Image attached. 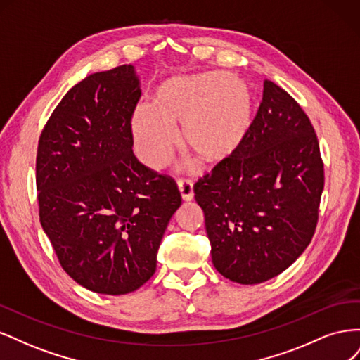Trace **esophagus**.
Wrapping results in <instances>:
<instances>
[{"label": "esophagus", "instance_id": "1", "mask_svg": "<svg viewBox=\"0 0 360 360\" xmlns=\"http://www.w3.org/2000/svg\"><path fill=\"white\" fill-rule=\"evenodd\" d=\"M179 192L181 195L183 201H192L193 200V184L189 180H180L179 181Z\"/></svg>", "mask_w": 360, "mask_h": 360}]
</instances>
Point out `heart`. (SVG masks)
I'll list each match as a JSON object with an SVG mask.
<instances>
[{"label":"heart","instance_id":"1","mask_svg":"<svg viewBox=\"0 0 360 360\" xmlns=\"http://www.w3.org/2000/svg\"><path fill=\"white\" fill-rule=\"evenodd\" d=\"M252 115V90L230 73L172 78L158 86L151 108L135 112L136 147L150 168L160 169L171 160L180 132L183 150L202 165L214 167L243 144Z\"/></svg>","mask_w":360,"mask_h":360}]
</instances>
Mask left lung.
<instances>
[{
  "instance_id": "1",
  "label": "left lung",
  "mask_w": 360,
  "mask_h": 360,
  "mask_svg": "<svg viewBox=\"0 0 360 360\" xmlns=\"http://www.w3.org/2000/svg\"><path fill=\"white\" fill-rule=\"evenodd\" d=\"M323 188L309 117L266 79L243 144L193 186L216 270L238 284H259L290 267L317 228Z\"/></svg>"
}]
</instances>
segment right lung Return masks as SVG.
<instances>
[{
	"label": "right lung",
	"mask_w": 360,
	"mask_h": 360,
	"mask_svg": "<svg viewBox=\"0 0 360 360\" xmlns=\"http://www.w3.org/2000/svg\"><path fill=\"white\" fill-rule=\"evenodd\" d=\"M139 99L130 64L86 76L53 110L37 147L43 231L75 282L112 296L153 276L163 233L181 204L176 180L134 155Z\"/></svg>",
	"instance_id": "add662e5"
}]
</instances>
